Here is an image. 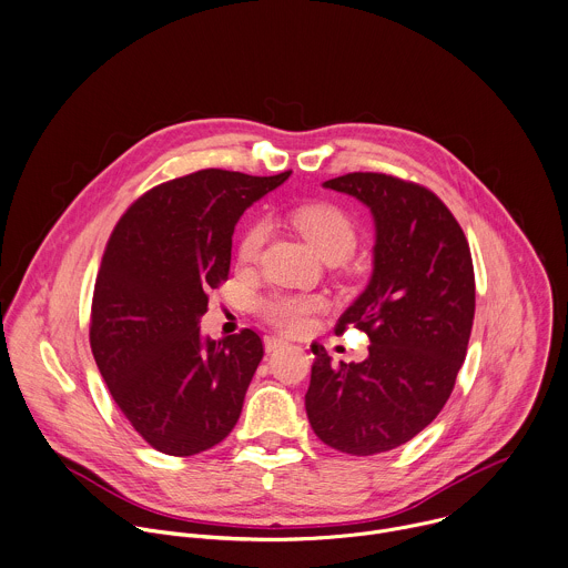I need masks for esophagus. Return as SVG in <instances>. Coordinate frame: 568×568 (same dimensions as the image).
I'll use <instances>...</instances> for the list:
<instances>
[{"label":"esophagus","mask_w":568,"mask_h":568,"mask_svg":"<svg viewBox=\"0 0 568 568\" xmlns=\"http://www.w3.org/2000/svg\"><path fill=\"white\" fill-rule=\"evenodd\" d=\"M286 342L282 339V337H275V335H266L264 337V348L271 353V351H277V348H282Z\"/></svg>","instance_id":"obj_1"}]
</instances>
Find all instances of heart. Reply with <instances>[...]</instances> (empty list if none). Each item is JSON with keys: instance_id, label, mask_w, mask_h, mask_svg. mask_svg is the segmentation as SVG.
I'll return each instance as SVG.
<instances>
[{"instance_id": "b5f03b06", "label": "heart", "mask_w": 568, "mask_h": 568, "mask_svg": "<svg viewBox=\"0 0 568 568\" xmlns=\"http://www.w3.org/2000/svg\"><path fill=\"white\" fill-rule=\"evenodd\" d=\"M291 224L313 246V251L328 264L344 262L357 246V226L353 217L337 204L315 202L302 204L291 211ZM268 235V222L255 220L246 226L237 242V257L251 264L260 257V251ZM324 306L322 297L304 293H268L253 302V311L273 328L282 333H300L306 326L308 315Z\"/></svg>"}]
</instances>
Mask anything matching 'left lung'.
<instances>
[{"mask_svg": "<svg viewBox=\"0 0 568 568\" xmlns=\"http://www.w3.org/2000/svg\"><path fill=\"white\" fill-rule=\"evenodd\" d=\"M326 189L364 202L375 217L366 291L335 324L371 339L364 362H315L306 415L315 435L348 455H377L424 430L444 408L464 364L475 315L466 235L426 186L384 173H348Z\"/></svg>", "mask_w": 568, "mask_h": 568, "instance_id": "left-lung-1", "label": "left lung"}]
</instances>
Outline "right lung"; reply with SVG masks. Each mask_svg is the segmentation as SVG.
<instances>
[{
  "instance_id": "right-lung-1",
  "label": "right lung",
  "mask_w": 568,
  "mask_h": 568,
  "mask_svg": "<svg viewBox=\"0 0 568 568\" xmlns=\"http://www.w3.org/2000/svg\"><path fill=\"white\" fill-rule=\"evenodd\" d=\"M291 171L253 178L204 169L153 186L115 224L98 271L91 351L129 424L160 453L189 457L237 424L264 357L242 328L200 333L209 293L229 280L240 215Z\"/></svg>"
}]
</instances>
